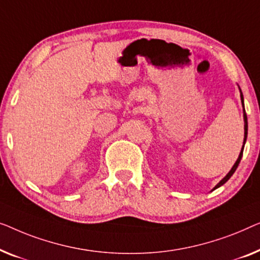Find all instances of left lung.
<instances>
[{
    "label": "left lung",
    "instance_id": "1",
    "mask_svg": "<svg viewBox=\"0 0 260 260\" xmlns=\"http://www.w3.org/2000/svg\"><path fill=\"white\" fill-rule=\"evenodd\" d=\"M239 92H240V100H241V105H243V108H244V96H243V93H241V89H240V88H239ZM246 138H247V116H246V113H245V108H244V145H243V148H241V151H240V153H239V156H238V159H237V161L235 162V165L232 166V168H231V170H230L229 173L226 174L225 177L222 178L221 180L219 181L217 185L214 186V187H213V189H212V191H214V189H217L218 187H220V186L224 185L225 182L228 181L229 179L232 177L233 173H235V172H236L237 167H238L239 162H240V160H241V156H243L244 146H245V142H246Z\"/></svg>",
    "mask_w": 260,
    "mask_h": 260
}]
</instances>
